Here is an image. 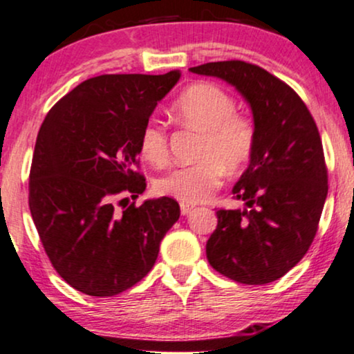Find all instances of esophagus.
I'll return each mask as SVG.
<instances>
[{
	"label": "esophagus",
	"mask_w": 354,
	"mask_h": 354,
	"mask_svg": "<svg viewBox=\"0 0 354 354\" xmlns=\"http://www.w3.org/2000/svg\"><path fill=\"white\" fill-rule=\"evenodd\" d=\"M194 208H195V205H192V203H180L182 214H188Z\"/></svg>",
	"instance_id": "1"
}]
</instances>
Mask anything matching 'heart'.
<instances>
[{
  "instance_id": "b5f03b06",
  "label": "heart",
  "mask_w": 354,
  "mask_h": 354,
  "mask_svg": "<svg viewBox=\"0 0 354 354\" xmlns=\"http://www.w3.org/2000/svg\"><path fill=\"white\" fill-rule=\"evenodd\" d=\"M172 113L182 125L201 133L198 160L172 169L156 180L159 195L182 203H198L221 185L224 169L237 172L249 162L257 145V127L247 113L236 112V100L213 82H195L177 95ZM140 153L153 166L169 158L167 131L162 122L151 118L140 133Z\"/></svg>"
}]
</instances>
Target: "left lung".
Masks as SVG:
<instances>
[{"label":"left lung","instance_id":"left-lung-1","mask_svg":"<svg viewBox=\"0 0 354 354\" xmlns=\"http://www.w3.org/2000/svg\"><path fill=\"white\" fill-rule=\"evenodd\" d=\"M190 71L236 86L257 127L250 164L232 188L247 208L216 211L206 257L234 281L272 283L307 254L317 234L328 192L317 125L296 91L263 68L227 59Z\"/></svg>","mask_w":354,"mask_h":354}]
</instances>
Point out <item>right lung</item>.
Returning a JSON list of instances; mask_svg holds the SVG:
<instances>
[{"instance_id": "obj_1", "label": "right lung", "mask_w": 354, "mask_h": 354, "mask_svg": "<svg viewBox=\"0 0 354 354\" xmlns=\"http://www.w3.org/2000/svg\"><path fill=\"white\" fill-rule=\"evenodd\" d=\"M178 77V71L91 77L59 99L40 127L30 214L53 268L84 295L117 296L141 281L180 216L169 196L115 208L122 196L145 192L141 128Z\"/></svg>"}]
</instances>
